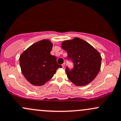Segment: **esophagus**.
I'll list each match as a JSON object with an SVG mask.
<instances>
[{
    "label": "esophagus",
    "mask_w": 121,
    "mask_h": 121,
    "mask_svg": "<svg viewBox=\"0 0 121 121\" xmlns=\"http://www.w3.org/2000/svg\"><path fill=\"white\" fill-rule=\"evenodd\" d=\"M65 65H66V64H65V63H63V64H62V67L64 68V67H65Z\"/></svg>",
    "instance_id": "1"
}]
</instances>
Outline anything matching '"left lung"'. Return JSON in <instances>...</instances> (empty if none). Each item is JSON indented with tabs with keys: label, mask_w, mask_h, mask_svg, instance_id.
<instances>
[{
	"label": "left lung",
	"mask_w": 121,
	"mask_h": 121,
	"mask_svg": "<svg viewBox=\"0 0 121 121\" xmlns=\"http://www.w3.org/2000/svg\"><path fill=\"white\" fill-rule=\"evenodd\" d=\"M62 48L67 51L68 59L74 63L73 70L66 68L69 79L77 86H86L92 82L101 69L99 52L89 43L77 37L64 40Z\"/></svg>",
	"instance_id": "left-lung-1"
}]
</instances>
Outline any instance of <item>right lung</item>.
<instances>
[{
  "label": "right lung",
  "instance_id": "right-lung-1",
  "mask_svg": "<svg viewBox=\"0 0 121 121\" xmlns=\"http://www.w3.org/2000/svg\"><path fill=\"white\" fill-rule=\"evenodd\" d=\"M53 44L48 39L34 43L19 58L21 71L25 78L34 86H42L53 77L58 68L56 58L50 54Z\"/></svg>",
  "mask_w": 121,
  "mask_h": 121
}]
</instances>
